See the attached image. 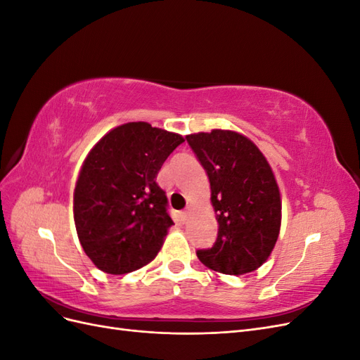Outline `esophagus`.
I'll use <instances>...</instances> for the list:
<instances>
[{
  "label": "esophagus",
  "mask_w": 360,
  "mask_h": 360,
  "mask_svg": "<svg viewBox=\"0 0 360 360\" xmlns=\"http://www.w3.org/2000/svg\"><path fill=\"white\" fill-rule=\"evenodd\" d=\"M189 213H191V212H189V209H188V210H184V212L181 213V221H183V222H186V221L189 219Z\"/></svg>",
  "instance_id": "esophagus-1"
}]
</instances>
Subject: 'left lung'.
Segmentation results:
<instances>
[{
	"instance_id": "8db88e82",
	"label": "left lung",
	"mask_w": 360,
	"mask_h": 360,
	"mask_svg": "<svg viewBox=\"0 0 360 360\" xmlns=\"http://www.w3.org/2000/svg\"><path fill=\"white\" fill-rule=\"evenodd\" d=\"M210 180L217 238L197 250L201 263L225 275H245L266 263L281 230V193L259 148L242 134L213 129L186 135Z\"/></svg>"
}]
</instances>
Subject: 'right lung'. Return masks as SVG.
Masks as SVG:
<instances>
[{
    "label": "right lung",
    "mask_w": 360,
    "mask_h": 360,
    "mask_svg": "<svg viewBox=\"0 0 360 360\" xmlns=\"http://www.w3.org/2000/svg\"><path fill=\"white\" fill-rule=\"evenodd\" d=\"M181 143L179 134L132 122L110 130L85 158L73 193L75 226L84 252L105 274H129L158 255L174 222L156 177Z\"/></svg>",
    "instance_id": "add662e5"
}]
</instances>
